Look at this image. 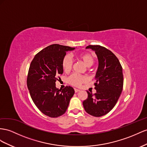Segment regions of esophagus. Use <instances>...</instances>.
I'll use <instances>...</instances> for the list:
<instances>
[{"label":"esophagus","mask_w":147,"mask_h":147,"mask_svg":"<svg viewBox=\"0 0 147 147\" xmlns=\"http://www.w3.org/2000/svg\"><path fill=\"white\" fill-rule=\"evenodd\" d=\"M74 90H75V93H77V92H80V90H78V89H77V88H74Z\"/></svg>","instance_id":"34e87169"}]
</instances>
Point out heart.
<instances>
[{"instance_id":"1","label":"heart","mask_w":147,"mask_h":147,"mask_svg":"<svg viewBox=\"0 0 147 147\" xmlns=\"http://www.w3.org/2000/svg\"><path fill=\"white\" fill-rule=\"evenodd\" d=\"M78 58L82 61L87 67L92 65L94 62V58L93 55L89 53H82L78 55ZM62 65L65 72H69L72 68L73 61L69 55H66L63 58L62 61ZM88 80V77L84 75H80L77 74H72L69 77V82L70 84L74 86H78L82 83H84Z\"/></svg>"}]
</instances>
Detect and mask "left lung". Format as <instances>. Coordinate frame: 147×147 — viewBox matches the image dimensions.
<instances>
[{
    "instance_id": "1",
    "label": "left lung",
    "mask_w": 147,
    "mask_h": 147,
    "mask_svg": "<svg viewBox=\"0 0 147 147\" xmlns=\"http://www.w3.org/2000/svg\"><path fill=\"white\" fill-rule=\"evenodd\" d=\"M86 49L95 52L98 68L95 75V94L87 92L88 98L83 101L85 111L94 117H101L111 111L117 102L123 88L122 67L111 51L99 45H89Z\"/></svg>"
}]
</instances>
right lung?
<instances>
[{
	"instance_id": "1",
	"label": "right lung",
	"mask_w": 147,
	"mask_h": 147,
	"mask_svg": "<svg viewBox=\"0 0 147 147\" xmlns=\"http://www.w3.org/2000/svg\"><path fill=\"white\" fill-rule=\"evenodd\" d=\"M75 48L54 44L39 52L31 61L27 77V86L31 99L46 116L57 117L68 108L74 89L70 86L63 90L55 86L59 75L63 74L62 61L67 51Z\"/></svg>"
}]
</instances>
